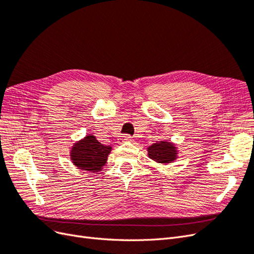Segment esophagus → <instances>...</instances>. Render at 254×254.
<instances>
[{
	"mask_svg": "<svg viewBox=\"0 0 254 254\" xmlns=\"http://www.w3.org/2000/svg\"><path fill=\"white\" fill-rule=\"evenodd\" d=\"M130 141H131V139H130L129 135H122L120 139H119V143L120 144H124V143L130 142Z\"/></svg>",
	"mask_w": 254,
	"mask_h": 254,
	"instance_id": "esophagus-1",
	"label": "esophagus"
}]
</instances>
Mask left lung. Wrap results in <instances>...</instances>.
<instances>
[{
    "label": "left lung",
    "mask_w": 254,
    "mask_h": 254,
    "mask_svg": "<svg viewBox=\"0 0 254 254\" xmlns=\"http://www.w3.org/2000/svg\"><path fill=\"white\" fill-rule=\"evenodd\" d=\"M147 152L149 159L163 165L175 162L179 155L177 145L168 140L153 143L147 147Z\"/></svg>",
    "instance_id": "1"
}]
</instances>
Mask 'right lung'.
I'll list each match as a JSON object with an SVG mask.
<instances>
[{"label": "right lung", "instance_id": "add662e5", "mask_svg": "<svg viewBox=\"0 0 254 254\" xmlns=\"http://www.w3.org/2000/svg\"><path fill=\"white\" fill-rule=\"evenodd\" d=\"M111 150V146L103 145L95 135L88 133L71 146L70 159L78 170L96 174L104 170Z\"/></svg>", "mask_w": 254, "mask_h": 254}]
</instances>
